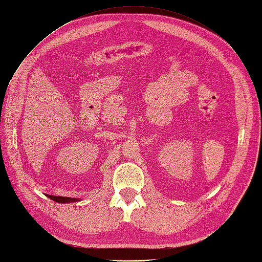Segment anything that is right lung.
I'll use <instances>...</instances> for the list:
<instances>
[{
  "instance_id": "obj_1",
  "label": "right lung",
  "mask_w": 262,
  "mask_h": 262,
  "mask_svg": "<svg viewBox=\"0 0 262 262\" xmlns=\"http://www.w3.org/2000/svg\"><path fill=\"white\" fill-rule=\"evenodd\" d=\"M47 198L51 199L52 201L56 202V203H60V204H67V203H75V202H79L80 199H76V198H67V196H54V195H49L47 194Z\"/></svg>"
}]
</instances>
